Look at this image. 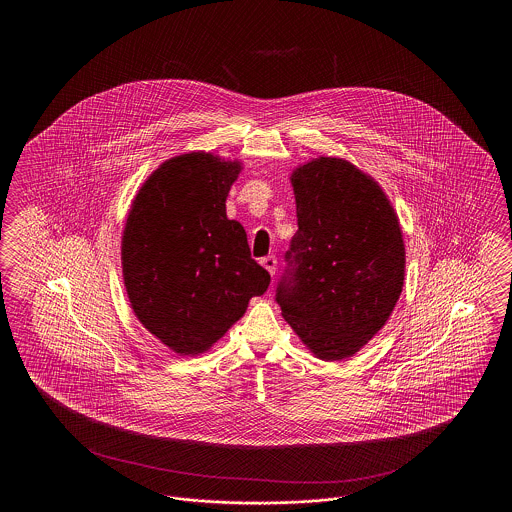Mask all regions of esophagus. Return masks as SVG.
<instances>
[{
  "label": "esophagus",
  "instance_id": "obj_1",
  "mask_svg": "<svg viewBox=\"0 0 512 512\" xmlns=\"http://www.w3.org/2000/svg\"><path fill=\"white\" fill-rule=\"evenodd\" d=\"M261 265L267 268L270 274H274V272H276V265H278V261H276V257H274V255H268V257H263V259H261Z\"/></svg>",
  "mask_w": 512,
  "mask_h": 512
}]
</instances>
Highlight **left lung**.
Here are the masks:
<instances>
[{
	"label": "left lung",
	"mask_w": 512,
	"mask_h": 512,
	"mask_svg": "<svg viewBox=\"0 0 512 512\" xmlns=\"http://www.w3.org/2000/svg\"><path fill=\"white\" fill-rule=\"evenodd\" d=\"M290 180L299 230L276 301L315 357L341 361L395 309L405 280L403 232L380 184L345 159L317 157Z\"/></svg>",
	"instance_id": "left-lung-1"
}]
</instances>
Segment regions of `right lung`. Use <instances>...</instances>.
Segmentation results:
<instances>
[{
  "instance_id": "obj_1",
  "label": "right lung",
  "mask_w": 512,
  "mask_h": 512,
  "mask_svg": "<svg viewBox=\"0 0 512 512\" xmlns=\"http://www.w3.org/2000/svg\"><path fill=\"white\" fill-rule=\"evenodd\" d=\"M238 159L190 151L147 176L122 230L124 288L136 318L178 355H199L244 317L270 274L226 217Z\"/></svg>"
}]
</instances>
